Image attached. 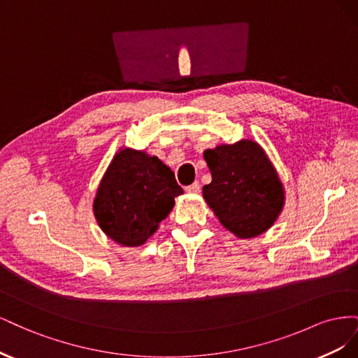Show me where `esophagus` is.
Listing matches in <instances>:
<instances>
[{
    "label": "esophagus",
    "instance_id": "esophagus-1",
    "mask_svg": "<svg viewBox=\"0 0 358 358\" xmlns=\"http://www.w3.org/2000/svg\"><path fill=\"white\" fill-rule=\"evenodd\" d=\"M185 189L189 194H197V192H200V183L199 182H194V183H191V185H188Z\"/></svg>",
    "mask_w": 358,
    "mask_h": 358
}]
</instances>
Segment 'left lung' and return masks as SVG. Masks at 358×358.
I'll return each instance as SVG.
<instances>
[{
	"label": "left lung",
	"mask_w": 358,
	"mask_h": 358,
	"mask_svg": "<svg viewBox=\"0 0 358 358\" xmlns=\"http://www.w3.org/2000/svg\"><path fill=\"white\" fill-rule=\"evenodd\" d=\"M212 182L203 197L220 222L241 239L273 225L284 208V188L264 150L252 140L204 150Z\"/></svg>",
	"instance_id": "1"
}]
</instances>
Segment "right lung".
Listing matches in <instances>:
<instances>
[{"label": "right lung", "mask_w": 358, "mask_h": 358, "mask_svg": "<svg viewBox=\"0 0 358 358\" xmlns=\"http://www.w3.org/2000/svg\"><path fill=\"white\" fill-rule=\"evenodd\" d=\"M183 189L175 173L157 157L122 149L96 191L94 215L100 229L124 246H140L152 236Z\"/></svg>", "instance_id": "obj_1"}]
</instances>
